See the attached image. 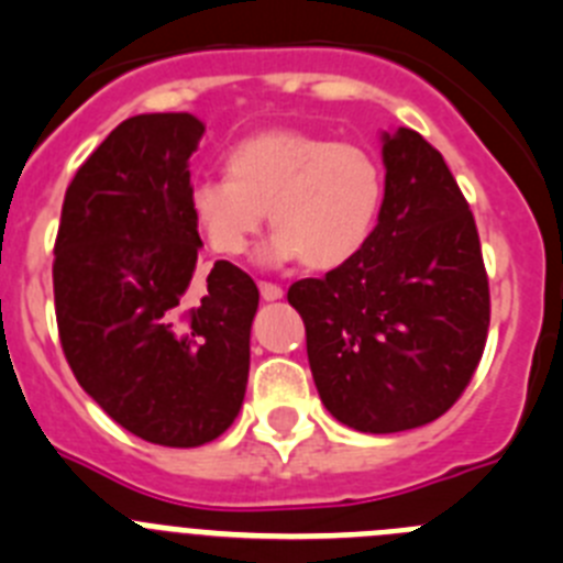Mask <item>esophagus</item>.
<instances>
[{
    "label": "esophagus",
    "instance_id": "esophagus-1",
    "mask_svg": "<svg viewBox=\"0 0 563 563\" xmlns=\"http://www.w3.org/2000/svg\"><path fill=\"white\" fill-rule=\"evenodd\" d=\"M258 292H262L265 301H276V298H282V287L273 285V282H258Z\"/></svg>",
    "mask_w": 563,
    "mask_h": 563
}]
</instances>
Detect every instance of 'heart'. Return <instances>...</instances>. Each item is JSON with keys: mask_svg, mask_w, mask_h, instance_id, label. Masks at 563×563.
Masks as SVG:
<instances>
[{"mask_svg": "<svg viewBox=\"0 0 563 563\" xmlns=\"http://www.w3.org/2000/svg\"><path fill=\"white\" fill-rule=\"evenodd\" d=\"M228 177L194 183L188 202L208 247L242 256L265 225V262L301 258L312 271L350 262L369 242L383 208L380 161L369 148L298 129H271L228 152Z\"/></svg>", "mask_w": 563, "mask_h": 563, "instance_id": "b5f03b06", "label": "heart"}]
</instances>
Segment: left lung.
<instances>
[{
  "instance_id": "left-lung-1",
  "label": "left lung",
  "mask_w": 563,
  "mask_h": 563,
  "mask_svg": "<svg viewBox=\"0 0 563 563\" xmlns=\"http://www.w3.org/2000/svg\"><path fill=\"white\" fill-rule=\"evenodd\" d=\"M386 194L357 256L287 290L327 411L363 434L437 420L467 389L490 327L479 231L422 134H383Z\"/></svg>"
}]
</instances>
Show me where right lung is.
Instances as JSON below:
<instances>
[{
	"label": "right lung",
	"mask_w": 563,
	"mask_h": 563,
	"mask_svg": "<svg viewBox=\"0 0 563 563\" xmlns=\"http://www.w3.org/2000/svg\"><path fill=\"white\" fill-rule=\"evenodd\" d=\"M188 112L134 114L89 154L62 206L53 258L69 369L118 426L168 449L217 440L242 409L256 282L220 258L186 305L202 239Z\"/></svg>",
	"instance_id": "add662e5"
}]
</instances>
